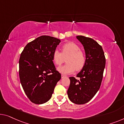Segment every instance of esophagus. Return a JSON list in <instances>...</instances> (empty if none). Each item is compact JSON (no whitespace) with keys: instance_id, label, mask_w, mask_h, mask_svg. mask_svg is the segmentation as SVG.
Returning <instances> with one entry per match:
<instances>
[{"instance_id":"esophagus-1","label":"esophagus","mask_w":124,"mask_h":124,"mask_svg":"<svg viewBox=\"0 0 124 124\" xmlns=\"http://www.w3.org/2000/svg\"><path fill=\"white\" fill-rule=\"evenodd\" d=\"M65 77H66V76H64L63 75H61V78H65Z\"/></svg>"}]
</instances>
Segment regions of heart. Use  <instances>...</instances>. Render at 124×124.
Listing matches in <instances>:
<instances>
[{"instance_id":"heart-1","label":"heart","mask_w":124,"mask_h":124,"mask_svg":"<svg viewBox=\"0 0 124 124\" xmlns=\"http://www.w3.org/2000/svg\"><path fill=\"white\" fill-rule=\"evenodd\" d=\"M67 57V63L57 68L59 72L63 75L72 73L76 70H80L85 64V55L80 51L79 46L73 42L63 44L62 47V52L58 49H55L52 53L53 61L57 66L63 63Z\"/></svg>"}]
</instances>
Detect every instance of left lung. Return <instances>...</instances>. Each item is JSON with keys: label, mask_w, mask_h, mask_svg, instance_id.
<instances>
[{"label": "left lung", "mask_w": 124, "mask_h": 124, "mask_svg": "<svg viewBox=\"0 0 124 124\" xmlns=\"http://www.w3.org/2000/svg\"><path fill=\"white\" fill-rule=\"evenodd\" d=\"M76 38L82 44L85 52L86 63L77 75L80 80L70 77L67 91L70 101L78 105L88 102L93 97L100 87L106 64L102 48L91 38L77 36Z\"/></svg>", "instance_id": "1"}]
</instances>
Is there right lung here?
I'll return each instance as SVG.
<instances>
[{"mask_svg": "<svg viewBox=\"0 0 124 124\" xmlns=\"http://www.w3.org/2000/svg\"><path fill=\"white\" fill-rule=\"evenodd\" d=\"M60 42L59 39L42 36L28 43L22 51L19 61L20 81L33 103L42 104L49 101L61 78L52 58Z\"/></svg>", "mask_w": 124, "mask_h": 124, "instance_id": "1", "label": "right lung"}]
</instances>
